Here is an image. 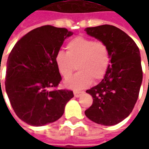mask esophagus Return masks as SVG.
Wrapping results in <instances>:
<instances>
[{"mask_svg": "<svg viewBox=\"0 0 149 149\" xmlns=\"http://www.w3.org/2000/svg\"><path fill=\"white\" fill-rule=\"evenodd\" d=\"M73 93H74L75 97H79L81 94L84 93V92H81V91H74Z\"/></svg>", "mask_w": 149, "mask_h": 149, "instance_id": "1", "label": "esophagus"}]
</instances>
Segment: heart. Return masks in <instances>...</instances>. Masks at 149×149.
Returning a JSON list of instances; mask_svg holds the SVG:
<instances>
[{
  "instance_id": "b5f03b06",
  "label": "heart",
  "mask_w": 149,
  "mask_h": 149,
  "mask_svg": "<svg viewBox=\"0 0 149 149\" xmlns=\"http://www.w3.org/2000/svg\"><path fill=\"white\" fill-rule=\"evenodd\" d=\"M67 52L58 51L55 56V63L63 77L68 78L76 70L73 77L65 81V85L75 90L88 87L93 80L101 81L111 65V53L103 41L77 37L66 45Z\"/></svg>"
}]
</instances>
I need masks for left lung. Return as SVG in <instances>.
<instances>
[{
	"mask_svg": "<svg viewBox=\"0 0 149 149\" xmlns=\"http://www.w3.org/2000/svg\"><path fill=\"white\" fill-rule=\"evenodd\" d=\"M84 30L105 43L112 56L103 80L86 91L93 102L84 113L97 124L115 125L128 117L137 100L143 79L140 50L128 34L113 25L104 24Z\"/></svg>",
	"mask_w": 149,
	"mask_h": 149,
	"instance_id": "8db88e82",
	"label": "left lung"
}]
</instances>
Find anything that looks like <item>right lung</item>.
I'll return each instance as SVG.
<instances>
[{"label": "right lung", "mask_w": 149, "mask_h": 149, "mask_svg": "<svg viewBox=\"0 0 149 149\" xmlns=\"http://www.w3.org/2000/svg\"><path fill=\"white\" fill-rule=\"evenodd\" d=\"M72 33L51 25L37 28L21 37L8 56L6 93L15 113L28 125L38 127L57 120L74 97L72 91L49 90L61 81L56 54Z\"/></svg>", "instance_id": "right-lung-1"}]
</instances>
